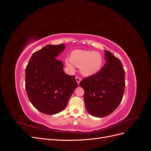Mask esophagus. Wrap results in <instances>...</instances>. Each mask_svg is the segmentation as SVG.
Segmentation results:
<instances>
[{
	"label": "esophagus",
	"instance_id": "obj_1",
	"mask_svg": "<svg viewBox=\"0 0 151 151\" xmlns=\"http://www.w3.org/2000/svg\"><path fill=\"white\" fill-rule=\"evenodd\" d=\"M76 81H77V84H79L80 83V82H81V79L80 78V77H79L78 76H76Z\"/></svg>",
	"mask_w": 151,
	"mask_h": 151
}]
</instances>
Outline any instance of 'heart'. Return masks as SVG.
Wrapping results in <instances>:
<instances>
[{
    "mask_svg": "<svg viewBox=\"0 0 151 151\" xmlns=\"http://www.w3.org/2000/svg\"><path fill=\"white\" fill-rule=\"evenodd\" d=\"M66 65L71 68L74 65L80 67V70L86 76H91L99 71L103 64V58L98 52L76 50L70 55V59H65Z\"/></svg>",
    "mask_w": 151,
    "mask_h": 151,
    "instance_id": "heart-1",
    "label": "heart"
}]
</instances>
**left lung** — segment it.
Masks as SVG:
<instances>
[{"instance_id": "obj_1", "label": "left lung", "mask_w": 151, "mask_h": 151, "mask_svg": "<svg viewBox=\"0 0 151 151\" xmlns=\"http://www.w3.org/2000/svg\"><path fill=\"white\" fill-rule=\"evenodd\" d=\"M106 63L96 74L86 77L80 86L84 90V99L91 115H110L120 104L124 94L125 70L120 59L104 50Z\"/></svg>"}]
</instances>
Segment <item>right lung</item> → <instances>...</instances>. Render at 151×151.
I'll return each instance as SVG.
<instances>
[{"instance_id": "obj_1", "label": "right lung", "mask_w": 151, "mask_h": 151, "mask_svg": "<svg viewBox=\"0 0 151 151\" xmlns=\"http://www.w3.org/2000/svg\"><path fill=\"white\" fill-rule=\"evenodd\" d=\"M65 48L64 44L47 45L32 55L25 70V88L29 101L47 115L63 111L77 87L75 76L66 74L63 63L57 59Z\"/></svg>"}]
</instances>
